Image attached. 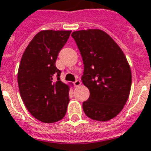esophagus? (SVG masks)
Segmentation results:
<instances>
[{
    "label": "esophagus",
    "mask_w": 151,
    "mask_h": 151,
    "mask_svg": "<svg viewBox=\"0 0 151 151\" xmlns=\"http://www.w3.org/2000/svg\"><path fill=\"white\" fill-rule=\"evenodd\" d=\"M74 84L76 87H79L80 85H81V82H80V80H76V81H75Z\"/></svg>",
    "instance_id": "esophagus-1"
}]
</instances>
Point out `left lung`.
Segmentation results:
<instances>
[{
  "mask_svg": "<svg viewBox=\"0 0 151 151\" xmlns=\"http://www.w3.org/2000/svg\"><path fill=\"white\" fill-rule=\"evenodd\" d=\"M71 36L84 64L82 82L90 92L83 112L91 119L108 122L119 114L129 98V64L119 46L103 30H77Z\"/></svg>",
  "mask_w": 151,
  "mask_h": 151,
  "instance_id": "left-lung-1",
  "label": "left lung"
}]
</instances>
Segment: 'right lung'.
Masks as SVG:
<instances>
[{
  "label": "right lung",
  "mask_w": 151,
  "mask_h": 151,
  "mask_svg": "<svg viewBox=\"0 0 151 151\" xmlns=\"http://www.w3.org/2000/svg\"><path fill=\"white\" fill-rule=\"evenodd\" d=\"M71 30H42L24 51L17 71L21 97L32 116L44 123L59 122L69 103V84L62 82L55 67L59 52ZM57 76L54 81L53 76Z\"/></svg>",
  "instance_id": "1"
}]
</instances>
